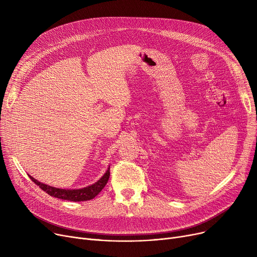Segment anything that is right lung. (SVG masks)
<instances>
[{"label": "right lung", "instance_id": "1", "mask_svg": "<svg viewBox=\"0 0 257 257\" xmlns=\"http://www.w3.org/2000/svg\"><path fill=\"white\" fill-rule=\"evenodd\" d=\"M110 168H108L107 172L104 174V176L94 184L89 185L84 188H80V190H61V188L57 187H52L49 185H46L42 182L37 181L33 177L30 176L31 180L39 186V188H42L44 192H46L48 195L59 198L62 200H67V201H73V202H79V201H87L91 200L94 197H96L102 190L104 186L107 184L108 179H109L110 176Z\"/></svg>", "mask_w": 257, "mask_h": 257}]
</instances>
